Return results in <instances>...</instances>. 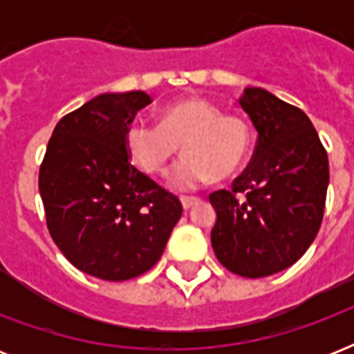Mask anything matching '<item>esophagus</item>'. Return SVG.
<instances>
[{
  "mask_svg": "<svg viewBox=\"0 0 354 354\" xmlns=\"http://www.w3.org/2000/svg\"><path fill=\"white\" fill-rule=\"evenodd\" d=\"M198 202H200V198H196V196H182L183 209H191V207L198 204Z\"/></svg>",
  "mask_w": 354,
  "mask_h": 354,
  "instance_id": "obj_1",
  "label": "esophagus"
}]
</instances>
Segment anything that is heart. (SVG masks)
<instances>
[{"label": "heart", "mask_w": 354, "mask_h": 354, "mask_svg": "<svg viewBox=\"0 0 354 354\" xmlns=\"http://www.w3.org/2000/svg\"><path fill=\"white\" fill-rule=\"evenodd\" d=\"M252 124L209 99H183L161 112V121L138 115L124 130V147L133 163L158 176L169 169L180 145L185 152L172 172L174 187L189 191L216 180L235 176L250 158Z\"/></svg>", "instance_id": "1"}]
</instances>
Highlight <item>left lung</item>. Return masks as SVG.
Instances as JSON below:
<instances>
[{
	"mask_svg": "<svg viewBox=\"0 0 354 354\" xmlns=\"http://www.w3.org/2000/svg\"><path fill=\"white\" fill-rule=\"evenodd\" d=\"M241 106L257 128V145L232 189L209 194L216 209L211 244L222 266L257 279L292 266L316 239L329 160L299 108L261 88H248Z\"/></svg>",
	"mask_w": 354,
	"mask_h": 354,
	"instance_id": "left-lung-1",
	"label": "left lung"
}]
</instances>
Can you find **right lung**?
<instances>
[{
    "label": "right lung",
    "mask_w": 354,
    "mask_h": 354,
    "mask_svg": "<svg viewBox=\"0 0 354 354\" xmlns=\"http://www.w3.org/2000/svg\"><path fill=\"white\" fill-rule=\"evenodd\" d=\"M145 91L102 93L53 130L38 187L47 230L69 263L106 281L145 274L165 250L182 202L138 171L124 130L150 104Z\"/></svg>",
    "instance_id": "add662e5"
}]
</instances>
